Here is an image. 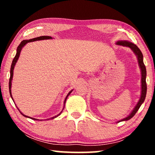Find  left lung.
Segmentation results:
<instances>
[{
    "label": "left lung",
    "instance_id": "left-lung-1",
    "mask_svg": "<svg viewBox=\"0 0 155 155\" xmlns=\"http://www.w3.org/2000/svg\"><path fill=\"white\" fill-rule=\"evenodd\" d=\"M116 44L118 45H122L124 46H126V47L130 48L131 50L133 51V53L135 54L137 58V62H138V65L141 71V95L140 98L138 102L137 103L136 106H135L134 109L131 113L129 114L128 116H126V118H123V119L118 120V122L120 121H126V120H130L131 118H133L136 112L138 111V109L140 107L142 104L144 102L145 99L146 97V93H147V84H146V75H147V71H146V68L145 65L144 64L143 62V56L142 54L141 51L139 49V48L134 44L132 42H130L128 41H118L116 42Z\"/></svg>",
    "mask_w": 155,
    "mask_h": 155
}]
</instances>
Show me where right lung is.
<instances>
[{
  "mask_svg": "<svg viewBox=\"0 0 155 155\" xmlns=\"http://www.w3.org/2000/svg\"><path fill=\"white\" fill-rule=\"evenodd\" d=\"M52 37H49V36H41V37H36V38H33V39H29V40H23V41H21V43L20 44V45L18 46V48H17V53H16V55L15 56V58L13 59V61H12V65H11V68H10V81H9V90H10V97H11V98L12 100H13V99H12V93H11V86H12V76H13V71H14V68H15V65L17 61H18V58H19V56H20V52L21 51H22V48L24 47V46L26 45L27 43H29V42H32V41H39V40H44V39H51ZM72 90L71 91H70L68 92V94H67L66 97H65V100H64V106H63V108L62 109V111H61V113H59L58 115L57 116H55L54 117H51V119H54V118H56L57 116H58L60 114L62 113L63 109H64V107H65V101H66V99L68 98V97L69 96L70 94L72 92ZM14 101V100H13ZM19 111H20V109H18ZM20 113L22 114V115H23L25 116V117H27V118H31V119H33V120H39V119H37V118H31L30 116H27L26 115H25V114H23L22 112L20 111ZM50 118H48V119L46 120H49Z\"/></svg>",
  "mask_w": 155,
  "mask_h": 155,
  "instance_id": "obj_1",
  "label": "right lung"
}]
</instances>
